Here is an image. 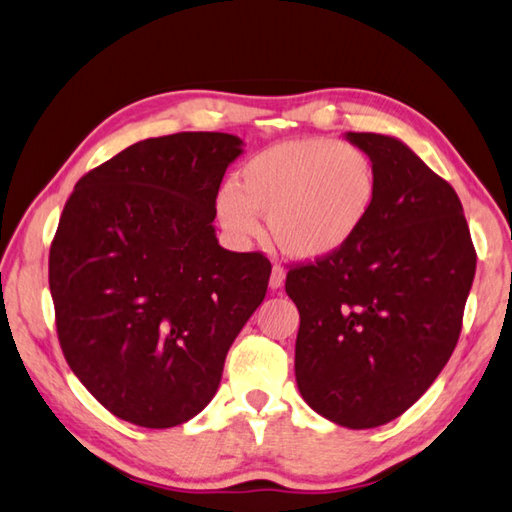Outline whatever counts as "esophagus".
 I'll list each match as a JSON object with an SVG mask.
<instances>
[{"instance_id": "1", "label": "esophagus", "mask_w": 512, "mask_h": 512, "mask_svg": "<svg viewBox=\"0 0 512 512\" xmlns=\"http://www.w3.org/2000/svg\"><path fill=\"white\" fill-rule=\"evenodd\" d=\"M284 282H286V270L282 266H273V273H270V282H268L270 290L282 288Z\"/></svg>"}]
</instances>
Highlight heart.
<instances>
[{"instance_id":"obj_1","label":"heart","mask_w":512,"mask_h":512,"mask_svg":"<svg viewBox=\"0 0 512 512\" xmlns=\"http://www.w3.org/2000/svg\"><path fill=\"white\" fill-rule=\"evenodd\" d=\"M379 179L366 150L328 137L275 144L239 168L237 186L217 190L215 213L226 235L248 244L268 235L297 262H322L355 242L373 215Z\"/></svg>"}]
</instances>
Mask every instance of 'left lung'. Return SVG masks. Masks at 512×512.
Listing matches in <instances>:
<instances>
[{
	"mask_svg": "<svg viewBox=\"0 0 512 512\" xmlns=\"http://www.w3.org/2000/svg\"><path fill=\"white\" fill-rule=\"evenodd\" d=\"M373 159L379 193L353 244L286 275L299 310L295 379L339 426L393 422L453 355L477 255L462 202L402 139L346 133Z\"/></svg>",
	"mask_w": 512,
	"mask_h": 512,
	"instance_id": "1",
	"label": "left lung"
}]
</instances>
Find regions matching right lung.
<instances>
[{"instance_id": "add662e5", "label": "right lung", "mask_w": 512, "mask_h": 512, "mask_svg": "<svg viewBox=\"0 0 512 512\" xmlns=\"http://www.w3.org/2000/svg\"><path fill=\"white\" fill-rule=\"evenodd\" d=\"M242 153L228 133L144 139L79 179L64 206L48 259L59 344L124 422L173 428L202 413L264 302L268 259L222 248L213 226Z\"/></svg>"}]
</instances>
